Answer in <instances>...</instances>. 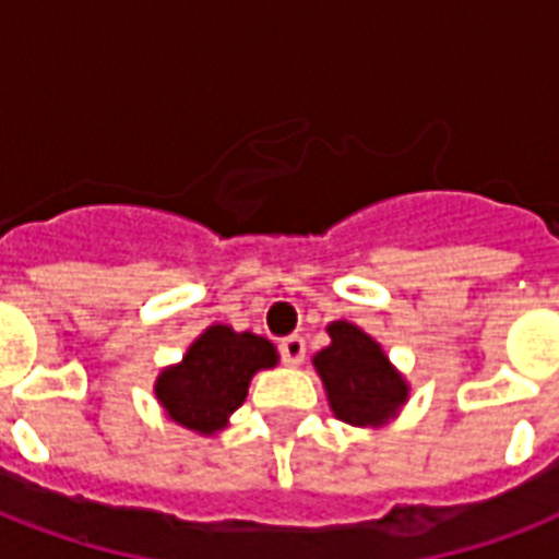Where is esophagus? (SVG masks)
Wrapping results in <instances>:
<instances>
[{"label":"esophagus","mask_w":559,"mask_h":559,"mask_svg":"<svg viewBox=\"0 0 559 559\" xmlns=\"http://www.w3.org/2000/svg\"><path fill=\"white\" fill-rule=\"evenodd\" d=\"M281 359L287 362V366H301L305 362V354H307V345L301 336H287V340H281Z\"/></svg>","instance_id":"1"}]
</instances>
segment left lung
Masks as SVG:
<instances>
[{"mask_svg": "<svg viewBox=\"0 0 559 559\" xmlns=\"http://www.w3.org/2000/svg\"><path fill=\"white\" fill-rule=\"evenodd\" d=\"M331 345L313 357L333 415L350 426H382L408 397V382L391 366L380 342L350 322H331Z\"/></svg>", "mask_w": 559, "mask_h": 559, "instance_id": "1", "label": "left lung"}]
</instances>
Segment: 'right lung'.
Masks as SVG:
<instances>
[{
  "label": "right lung",
  "mask_w": 559,
  "mask_h": 559,
  "mask_svg": "<svg viewBox=\"0 0 559 559\" xmlns=\"http://www.w3.org/2000/svg\"><path fill=\"white\" fill-rule=\"evenodd\" d=\"M272 366H278V350L270 340L211 324L191 342L182 362L156 377L153 391L170 420L214 435L243 406L254 373Z\"/></svg>",
  "instance_id": "right-lung-1"
}]
</instances>
